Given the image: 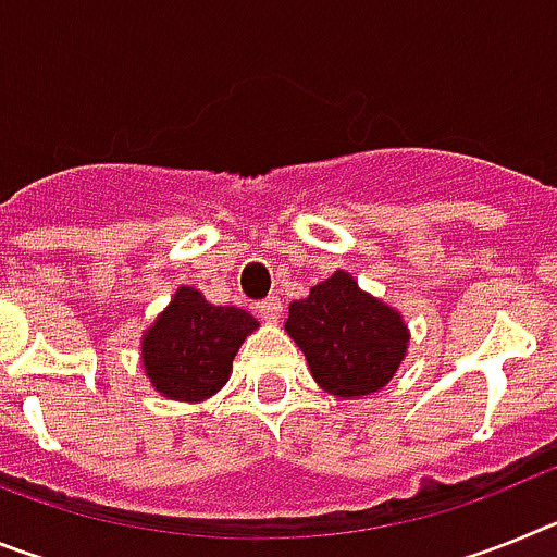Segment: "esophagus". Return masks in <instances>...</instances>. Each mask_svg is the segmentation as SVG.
Wrapping results in <instances>:
<instances>
[{
	"mask_svg": "<svg viewBox=\"0 0 557 557\" xmlns=\"http://www.w3.org/2000/svg\"><path fill=\"white\" fill-rule=\"evenodd\" d=\"M282 298H278V295H270V298H264V301H259L256 304V312H259V318H262V321H278V318H282Z\"/></svg>",
	"mask_w": 557,
	"mask_h": 557,
	"instance_id": "esophagus-1",
	"label": "esophagus"
}]
</instances>
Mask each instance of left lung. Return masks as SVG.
Masks as SVG:
<instances>
[{
	"label": "left lung",
	"instance_id": "left-lung-1",
	"mask_svg": "<svg viewBox=\"0 0 557 557\" xmlns=\"http://www.w3.org/2000/svg\"><path fill=\"white\" fill-rule=\"evenodd\" d=\"M289 337L307 357L314 382L334 396L376 393L393 379L407 351V326L337 270L289 307Z\"/></svg>",
	"mask_w": 557,
	"mask_h": 557
}]
</instances>
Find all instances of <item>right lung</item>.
Instances as JSON below:
<instances>
[{
    "label": "right lung",
    "mask_w": 557,
    "mask_h": 557,
    "mask_svg": "<svg viewBox=\"0 0 557 557\" xmlns=\"http://www.w3.org/2000/svg\"><path fill=\"white\" fill-rule=\"evenodd\" d=\"M256 326L245 309L211 307L198 289L181 287L145 334L141 362L152 387L178 401L209 398L225 385L234 354Z\"/></svg>",
    "instance_id": "1"
}]
</instances>
